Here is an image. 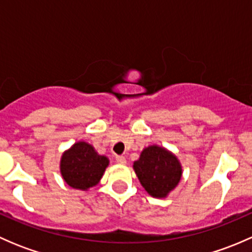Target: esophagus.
<instances>
[{
  "label": "esophagus",
  "instance_id": "1",
  "mask_svg": "<svg viewBox=\"0 0 252 252\" xmlns=\"http://www.w3.org/2000/svg\"><path fill=\"white\" fill-rule=\"evenodd\" d=\"M116 162L119 164H126V159L124 156H116Z\"/></svg>",
  "mask_w": 252,
  "mask_h": 252
}]
</instances>
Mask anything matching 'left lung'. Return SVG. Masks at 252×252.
<instances>
[{
    "instance_id": "left-lung-1",
    "label": "left lung",
    "mask_w": 252,
    "mask_h": 252,
    "mask_svg": "<svg viewBox=\"0 0 252 252\" xmlns=\"http://www.w3.org/2000/svg\"><path fill=\"white\" fill-rule=\"evenodd\" d=\"M133 168L142 188L157 199H164L173 191L182 178L183 169L179 159L164 147L151 145L141 151Z\"/></svg>"
}]
</instances>
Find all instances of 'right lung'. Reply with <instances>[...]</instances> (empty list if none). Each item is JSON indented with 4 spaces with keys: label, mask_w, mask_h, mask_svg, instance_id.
I'll return each mask as SVG.
<instances>
[{
    "label": "right lung",
    "mask_w": 252,
    "mask_h": 252,
    "mask_svg": "<svg viewBox=\"0 0 252 252\" xmlns=\"http://www.w3.org/2000/svg\"><path fill=\"white\" fill-rule=\"evenodd\" d=\"M110 164V159L98 155L93 145L78 141L61 157L60 169L67 185L86 191L95 187Z\"/></svg>",
    "instance_id": "add662e5"
}]
</instances>
